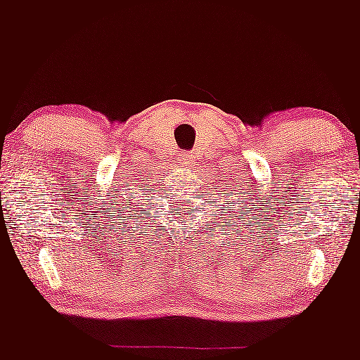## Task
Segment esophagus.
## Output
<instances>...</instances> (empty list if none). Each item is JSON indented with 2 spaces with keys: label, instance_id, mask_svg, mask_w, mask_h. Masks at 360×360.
I'll use <instances>...</instances> for the list:
<instances>
[{
  "label": "esophagus",
  "instance_id": "esophagus-1",
  "mask_svg": "<svg viewBox=\"0 0 360 360\" xmlns=\"http://www.w3.org/2000/svg\"><path fill=\"white\" fill-rule=\"evenodd\" d=\"M193 162H195V155H191L189 151L180 153V155H178V165H180V167L189 169V167H193Z\"/></svg>",
  "mask_w": 360,
  "mask_h": 360
}]
</instances>
